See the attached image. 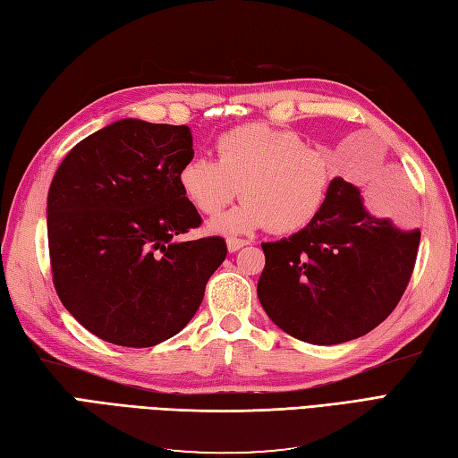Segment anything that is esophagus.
<instances>
[{"mask_svg":"<svg viewBox=\"0 0 458 458\" xmlns=\"http://www.w3.org/2000/svg\"><path fill=\"white\" fill-rule=\"evenodd\" d=\"M226 246H228V251L233 253V251L242 250L243 246H248V242L246 240H240V238H228L226 240Z\"/></svg>","mask_w":458,"mask_h":458,"instance_id":"obj_1","label":"esophagus"}]
</instances>
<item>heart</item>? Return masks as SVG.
<instances>
[{
  "instance_id": "obj_1",
  "label": "heart",
  "mask_w": 458,
  "mask_h": 458,
  "mask_svg": "<svg viewBox=\"0 0 458 458\" xmlns=\"http://www.w3.org/2000/svg\"><path fill=\"white\" fill-rule=\"evenodd\" d=\"M216 162L191 157L179 169V187L199 212L215 216L238 197L242 205L210 222V232L248 233L271 226L294 233L314 225L334 185L329 156L308 148L293 131L243 124L215 142Z\"/></svg>"
}]
</instances>
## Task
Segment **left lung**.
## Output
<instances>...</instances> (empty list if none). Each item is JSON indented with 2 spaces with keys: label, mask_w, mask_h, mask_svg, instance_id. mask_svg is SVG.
I'll return each instance as SVG.
<instances>
[{
  "label": "left lung",
  "mask_w": 458,
  "mask_h": 458,
  "mask_svg": "<svg viewBox=\"0 0 458 458\" xmlns=\"http://www.w3.org/2000/svg\"><path fill=\"white\" fill-rule=\"evenodd\" d=\"M420 230H402L365 205L359 187L334 177L314 225L261 243L258 296L283 332L314 345L369 334L400 302L416 263Z\"/></svg>",
  "instance_id": "8db88e82"
}]
</instances>
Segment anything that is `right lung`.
Wrapping results in <instances>:
<instances>
[{
	"label": "right lung",
	"instance_id": "right-lung-1",
	"mask_svg": "<svg viewBox=\"0 0 458 458\" xmlns=\"http://www.w3.org/2000/svg\"><path fill=\"white\" fill-rule=\"evenodd\" d=\"M193 156L189 126L121 119L56 169L47 199L55 286L105 342L152 347L179 334L226 258L222 238L177 240L200 225L177 181Z\"/></svg>",
	"mask_w": 458,
	"mask_h": 458
}]
</instances>
